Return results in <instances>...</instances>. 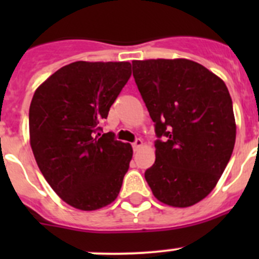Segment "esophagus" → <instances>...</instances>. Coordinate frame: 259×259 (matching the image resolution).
Returning <instances> with one entry per match:
<instances>
[{"label": "esophagus", "mask_w": 259, "mask_h": 259, "mask_svg": "<svg viewBox=\"0 0 259 259\" xmlns=\"http://www.w3.org/2000/svg\"><path fill=\"white\" fill-rule=\"evenodd\" d=\"M143 144H144V142H143L142 139H137L134 143H133V149H134L135 151L139 150V149L143 146Z\"/></svg>", "instance_id": "esophagus-1"}]
</instances>
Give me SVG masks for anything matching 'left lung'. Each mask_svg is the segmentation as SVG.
Masks as SVG:
<instances>
[{"mask_svg":"<svg viewBox=\"0 0 259 259\" xmlns=\"http://www.w3.org/2000/svg\"><path fill=\"white\" fill-rule=\"evenodd\" d=\"M133 75L155 122V163L145 179L159 202L187 208L204 199L236 143V119L224 81L187 59L133 61Z\"/></svg>","mask_w":259,"mask_h":259,"instance_id":"obj_1","label":"left lung"}]
</instances>
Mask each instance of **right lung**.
<instances>
[{"label": "right lung", "mask_w": 259, "mask_h": 259, "mask_svg": "<svg viewBox=\"0 0 259 259\" xmlns=\"http://www.w3.org/2000/svg\"><path fill=\"white\" fill-rule=\"evenodd\" d=\"M132 75V64L76 61L36 89L28 114L30 144L41 173L71 207L96 210L116 199L133 148L98 133Z\"/></svg>", "instance_id": "add662e5"}]
</instances>
